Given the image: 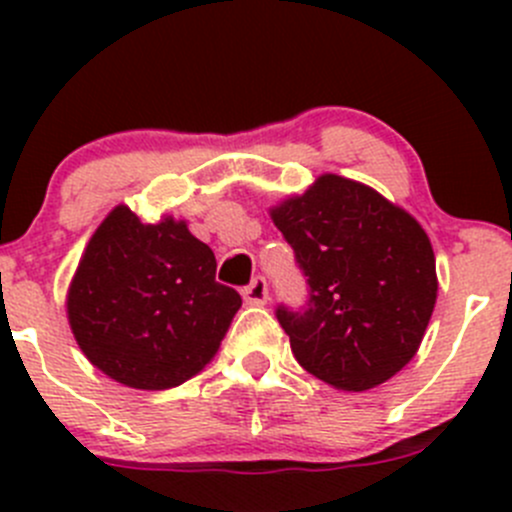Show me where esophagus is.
I'll return each instance as SVG.
<instances>
[{
  "label": "esophagus",
  "mask_w": 512,
  "mask_h": 512,
  "mask_svg": "<svg viewBox=\"0 0 512 512\" xmlns=\"http://www.w3.org/2000/svg\"><path fill=\"white\" fill-rule=\"evenodd\" d=\"M242 297H245L247 304H255V307H260V304H267V299H270V292H267V282L262 280V277H255L250 285L242 289Z\"/></svg>",
  "instance_id": "obj_1"
}]
</instances>
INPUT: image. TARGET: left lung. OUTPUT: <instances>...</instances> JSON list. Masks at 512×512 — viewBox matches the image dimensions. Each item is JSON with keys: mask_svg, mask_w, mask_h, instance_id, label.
<instances>
[{"mask_svg": "<svg viewBox=\"0 0 512 512\" xmlns=\"http://www.w3.org/2000/svg\"><path fill=\"white\" fill-rule=\"evenodd\" d=\"M270 218L309 277V309H277L292 354L337 391L399 374L423 342L438 297L436 255L421 223L379 190L322 173Z\"/></svg>", "mask_w": 512, "mask_h": 512, "instance_id": "left-lung-1", "label": "left lung"}]
</instances>
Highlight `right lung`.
<instances>
[{
    "label": "right lung",
    "instance_id": "obj_1",
    "mask_svg": "<svg viewBox=\"0 0 512 512\" xmlns=\"http://www.w3.org/2000/svg\"><path fill=\"white\" fill-rule=\"evenodd\" d=\"M213 250L183 218L116 205L86 242L66 319L86 359L141 391L180 386L218 354L242 299L215 282Z\"/></svg>",
    "mask_w": 512,
    "mask_h": 512
}]
</instances>
